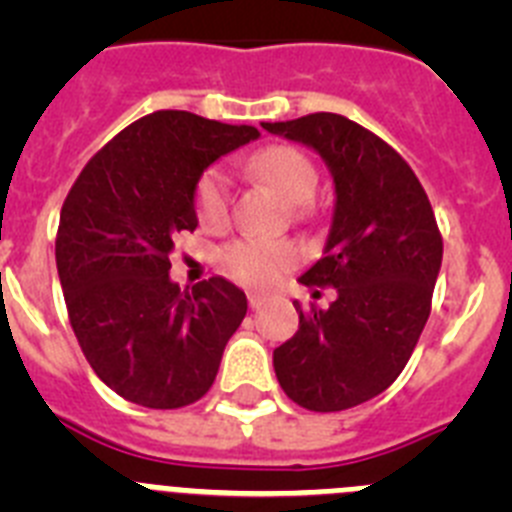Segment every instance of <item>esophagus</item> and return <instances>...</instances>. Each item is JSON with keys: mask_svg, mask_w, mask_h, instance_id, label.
Instances as JSON below:
<instances>
[{"mask_svg": "<svg viewBox=\"0 0 512 512\" xmlns=\"http://www.w3.org/2000/svg\"><path fill=\"white\" fill-rule=\"evenodd\" d=\"M264 302H266L264 295H259V292H248V305H251L253 310H259V307L264 305Z\"/></svg>", "mask_w": 512, "mask_h": 512, "instance_id": "1", "label": "esophagus"}]
</instances>
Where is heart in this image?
<instances>
[{
  "label": "heart",
  "instance_id": "heart-1",
  "mask_svg": "<svg viewBox=\"0 0 512 512\" xmlns=\"http://www.w3.org/2000/svg\"><path fill=\"white\" fill-rule=\"evenodd\" d=\"M251 171L277 189L289 205H305L318 189V169L295 146H269L251 156ZM194 210L207 228L225 223L230 187L223 169L202 171L194 187ZM297 261V248L279 238H241L220 251V266L246 284H271Z\"/></svg>",
  "mask_w": 512,
  "mask_h": 512
}]
</instances>
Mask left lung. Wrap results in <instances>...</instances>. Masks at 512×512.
<instances>
[{
	"label": "left lung",
	"instance_id": "obj_1",
	"mask_svg": "<svg viewBox=\"0 0 512 512\" xmlns=\"http://www.w3.org/2000/svg\"><path fill=\"white\" fill-rule=\"evenodd\" d=\"M261 128L320 153L336 187L323 259L300 277L336 287V300L325 310L295 302L300 328L274 348V372L302 408H356L400 377L431 315L443 259L436 215L405 158L348 117L315 112Z\"/></svg>",
	"mask_w": 512,
	"mask_h": 512
}]
</instances>
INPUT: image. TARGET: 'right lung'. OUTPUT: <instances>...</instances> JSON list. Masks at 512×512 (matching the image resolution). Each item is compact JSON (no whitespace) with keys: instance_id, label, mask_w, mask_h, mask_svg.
Returning <instances> with one entry per match:
<instances>
[{"instance_id":"1","label":"right lung","mask_w":512,"mask_h":512,"mask_svg":"<svg viewBox=\"0 0 512 512\" xmlns=\"http://www.w3.org/2000/svg\"><path fill=\"white\" fill-rule=\"evenodd\" d=\"M256 138L251 125L158 110L94 153L63 202L56 266L71 328L97 377L135 405L200 400L246 318L243 289L223 277L179 289L169 256L197 228L202 171Z\"/></svg>"}]
</instances>
